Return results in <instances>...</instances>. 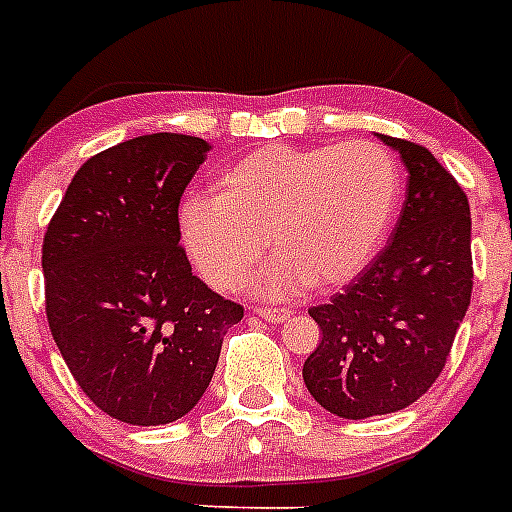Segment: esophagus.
Returning a JSON list of instances; mask_svg holds the SVG:
<instances>
[{"label":"esophagus","mask_w":512,"mask_h":512,"mask_svg":"<svg viewBox=\"0 0 512 512\" xmlns=\"http://www.w3.org/2000/svg\"><path fill=\"white\" fill-rule=\"evenodd\" d=\"M253 312L259 314L261 320H269V322H285L290 317L288 309H282V306H256Z\"/></svg>","instance_id":"34e87169"}]
</instances>
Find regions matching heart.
I'll return each instance as SVG.
<instances>
[{
  "instance_id": "b5f03b06",
  "label": "heart",
  "mask_w": 512,
  "mask_h": 512,
  "mask_svg": "<svg viewBox=\"0 0 512 512\" xmlns=\"http://www.w3.org/2000/svg\"><path fill=\"white\" fill-rule=\"evenodd\" d=\"M399 192L394 155L375 142L269 145L224 171L216 195L187 200L179 230L214 288H237L269 243L277 256L253 285L296 296L306 285H343L365 269L394 222Z\"/></svg>"
}]
</instances>
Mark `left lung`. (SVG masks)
<instances>
[{
	"mask_svg": "<svg viewBox=\"0 0 512 512\" xmlns=\"http://www.w3.org/2000/svg\"><path fill=\"white\" fill-rule=\"evenodd\" d=\"M380 140L410 174L394 235L341 293L309 309L322 341L304 362V383L349 420L418 402L447 365L473 290L468 195L423 145Z\"/></svg>",
	"mask_w": 512,
	"mask_h": 512,
	"instance_id": "1",
	"label": "left lung"
}]
</instances>
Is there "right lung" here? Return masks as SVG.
Wrapping results in <instances>:
<instances>
[{
	"label": "right lung",
	"instance_id": "1",
	"mask_svg": "<svg viewBox=\"0 0 512 512\" xmlns=\"http://www.w3.org/2000/svg\"><path fill=\"white\" fill-rule=\"evenodd\" d=\"M206 150L200 137L161 132L92 155L44 232L52 338L81 391L121 423L187 415L243 320L179 245V200Z\"/></svg>",
	"mask_w": 512,
	"mask_h": 512
}]
</instances>
